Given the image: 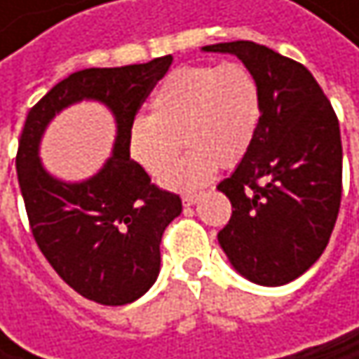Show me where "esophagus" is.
I'll list each match as a JSON object with an SVG mask.
<instances>
[{
    "label": "esophagus",
    "instance_id": "esophagus-1",
    "mask_svg": "<svg viewBox=\"0 0 359 359\" xmlns=\"http://www.w3.org/2000/svg\"><path fill=\"white\" fill-rule=\"evenodd\" d=\"M197 199H199V193H184V195H182V203H184V205H193Z\"/></svg>",
    "mask_w": 359,
    "mask_h": 359
}]
</instances>
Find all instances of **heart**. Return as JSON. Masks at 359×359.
I'll use <instances>...</instances> for the list:
<instances>
[{
    "instance_id": "1",
    "label": "heart",
    "mask_w": 359,
    "mask_h": 359,
    "mask_svg": "<svg viewBox=\"0 0 359 359\" xmlns=\"http://www.w3.org/2000/svg\"><path fill=\"white\" fill-rule=\"evenodd\" d=\"M259 120L262 91L245 64L180 66L156 89L149 118L141 116L128 126V154L149 177L162 180L184 142L189 154L168 184L197 187L218 166L233 168L248 156Z\"/></svg>"
}]
</instances>
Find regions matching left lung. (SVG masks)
I'll return each mask as SVG.
<instances>
[{
  "label": "left lung",
  "mask_w": 359,
  "mask_h": 359,
  "mask_svg": "<svg viewBox=\"0 0 359 359\" xmlns=\"http://www.w3.org/2000/svg\"><path fill=\"white\" fill-rule=\"evenodd\" d=\"M203 49L235 53L262 91L250 151L218 184L233 205L218 241L251 283L287 285L323 255L339 216L343 147L337 114L304 64L266 45L231 41Z\"/></svg>",
  "instance_id": "obj_1"
}]
</instances>
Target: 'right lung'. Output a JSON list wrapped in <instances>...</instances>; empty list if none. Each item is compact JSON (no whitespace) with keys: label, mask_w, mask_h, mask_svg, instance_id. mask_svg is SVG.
<instances>
[{"label":"right lung","mask_w":359,"mask_h":359,"mask_svg":"<svg viewBox=\"0 0 359 359\" xmlns=\"http://www.w3.org/2000/svg\"><path fill=\"white\" fill-rule=\"evenodd\" d=\"M170 64L172 55H164L70 74L31 108L18 141V182L39 250L66 285L102 306L130 304L154 285L162 235L182 212L179 195L151 182L126 143L128 126ZM85 97L110 106L118 137L100 175L66 185L42 170L36 147L55 111Z\"/></svg>","instance_id":"obj_1"}]
</instances>
